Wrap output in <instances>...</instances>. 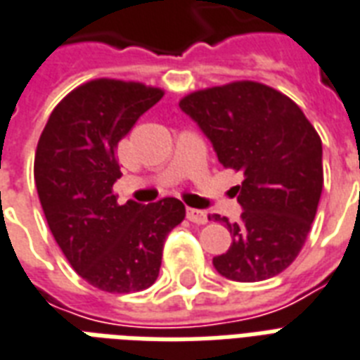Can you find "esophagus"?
I'll return each mask as SVG.
<instances>
[{
  "label": "esophagus",
  "mask_w": 360,
  "mask_h": 360,
  "mask_svg": "<svg viewBox=\"0 0 360 360\" xmlns=\"http://www.w3.org/2000/svg\"><path fill=\"white\" fill-rule=\"evenodd\" d=\"M186 216H188V220L193 221V224H207V221H209V214H207L205 210L199 209H188L186 210Z\"/></svg>",
  "instance_id": "1"
}]
</instances>
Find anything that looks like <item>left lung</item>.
I'll list each match as a JSON object with an SVG mask.
<instances>
[{"instance_id": "left-lung-1", "label": "left lung", "mask_w": 360, "mask_h": 360, "mask_svg": "<svg viewBox=\"0 0 360 360\" xmlns=\"http://www.w3.org/2000/svg\"><path fill=\"white\" fill-rule=\"evenodd\" d=\"M180 110L210 140L221 167L245 178L229 190L241 220L212 214L233 239L212 258L216 271L239 283L279 275L304 247L323 191L317 131L288 96L254 81L191 93Z\"/></svg>"}]
</instances>
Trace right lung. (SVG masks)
Returning <instances> with one entry per match:
<instances>
[{
	"mask_svg": "<svg viewBox=\"0 0 360 360\" xmlns=\"http://www.w3.org/2000/svg\"><path fill=\"white\" fill-rule=\"evenodd\" d=\"M161 89L115 79L89 81L53 110L37 142L34 178L51 233L79 277L106 292L155 283L165 237L186 216L174 197L119 205L115 146Z\"/></svg>",
	"mask_w": 360,
	"mask_h": 360,
	"instance_id": "right-lung-1",
	"label": "right lung"
}]
</instances>
